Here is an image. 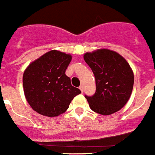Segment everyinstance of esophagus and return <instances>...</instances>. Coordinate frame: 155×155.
I'll list each match as a JSON object with an SVG mask.
<instances>
[{
  "mask_svg": "<svg viewBox=\"0 0 155 155\" xmlns=\"http://www.w3.org/2000/svg\"><path fill=\"white\" fill-rule=\"evenodd\" d=\"M79 89H80V90H81V92H83L84 90V86L82 85H81L80 86H79Z\"/></svg>",
  "mask_w": 155,
  "mask_h": 155,
  "instance_id": "34e87169",
  "label": "esophagus"
}]
</instances>
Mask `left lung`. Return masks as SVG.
<instances>
[{"instance_id":"left-lung-1","label":"left lung","mask_w":155,"mask_h":155,"mask_svg":"<svg viewBox=\"0 0 155 155\" xmlns=\"http://www.w3.org/2000/svg\"><path fill=\"white\" fill-rule=\"evenodd\" d=\"M84 60L92 70L96 81L94 94L85 96L90 109L102 115L120 110L130 97L134 80L127 60L106 49L86 53Z\"/></svg>"}]
</instances>
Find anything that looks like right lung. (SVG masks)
Segmentation results:
<instances>
[{"label": "right lung", "instance_id": "1", "mask_svg": "<svg viewBox=\"0 0 155 155\" xmlns=\"http://www.w3.org/2000/svg\"><path fill=\"white\" fill-rule=\"evenodd\" d=\"M71 60L70 54L51 50L28 65L23 74V88L33 110L56 117L67 110L74 97L81 94L65 75Z\"/></svg>", "mask_w": 155, "mask_h": 155}]
</instances>
